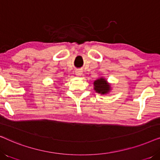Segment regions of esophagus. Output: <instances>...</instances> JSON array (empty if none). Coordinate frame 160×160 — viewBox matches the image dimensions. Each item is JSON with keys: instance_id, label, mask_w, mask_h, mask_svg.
<instances>
[{"instance_id": "esophagus-1", "label": "esophagus", "mask_w": 160, "mask_h": 160, "mask_svg": "<svg viewBox=\"0 0 160 160\" xmlns=\"http://www.w3.org/2000/svg\"><path fill=\"white\" fill-rule=\"evenodd\" d=\"M76 75L77 76H81L82 75V71L81 70H76Z\"/></svg>"}]
</instances>
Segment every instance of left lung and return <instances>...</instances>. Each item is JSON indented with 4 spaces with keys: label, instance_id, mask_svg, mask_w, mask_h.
I'll return each mask as SVG.
<instances>
[{
    "label": "left lung",
    "instance_id": "left-lung-1",
    "mask_svg": "<svg viewBox=\"0 0 160 160\" xmlns=\"http://www.w3.org/2000/svg\"><path fill=\"white\" fill-rule=\"evenodd\" d=\"M94 90L100 95H107L111 90V86L110 83L108 82L106 78L104 77H100L95 80L93 83Z\"/></svg>",
    "mask_w": 160,
    "mask_h": 160
}]
</instances>
